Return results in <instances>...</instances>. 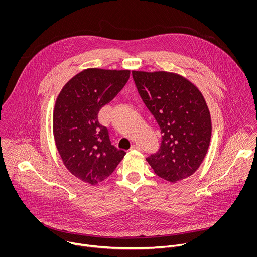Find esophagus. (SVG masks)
Listing matches in <instances>:
<instances>
[{
    "label": "esophagus",
    "instance_id": "1",
    "mask_svg": "<svg viewBox=\"0 0 257 257\" xmlns=\"http://www.w3.org/2000/svg\"><path fill=\"white\" fill-rule=\"evenodd\" d=\"M131 150H136V151H142V149L140 148L139 145H137V144H133V145H131Z\"/></svg>",
    "mask_w": 257,
    "mask_h": 257
}]
</instances>
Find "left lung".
I'll return each instance as SVG.
<instances>
[{
	"instance_id": "8db88e82",
	"label": "left lung",
	"mask_w": 257,
	"mask_h": 257,
	"mask_svg": "<svg viewBox=\"0 0 257 257\" xmlns=\"http://www.w3.org/2000/svg\"><path fill=\"white\" fill-rule=\"evenodd\" d=\"M132 76L163 133L161 149L146 161L168 182L190 177L204 160L211 138V118L204 96L177 73L134 70Z\"/></svg>"
}]
</instances>
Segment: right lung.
<instances>
[{"instance_id": "right-lung-1", "label": "right lung", "mask_w": 257, "mask_h": 257, "mask_svg": "<svg viewBox=\"0 0 257 257\" xmlns=\"http://www.w3.org/2000/svg\"><path fill=\"white\" fill-rule=\"evenodd\" d=\"M129 77L130 70L88 68L72 77L56 99L53 132L57 150L67 170L90 185L106 179L126 155L111 143L97 114Z\"/></svg>"}]
</instances>
